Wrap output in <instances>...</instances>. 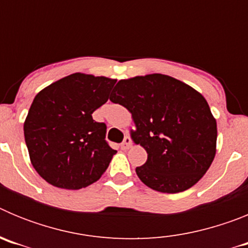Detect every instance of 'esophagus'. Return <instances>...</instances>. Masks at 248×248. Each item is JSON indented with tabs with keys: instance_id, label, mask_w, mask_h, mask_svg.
Segmentation results:
<instances>
[{
	"instance_id": "34e87169",
	"label": "esophagus",
	"mask_w": 248,
	"mask_h": 248,
	"mask_svg": "<svg viewBox=\"0 0 248 248\" xmlns=\"http://www.w3.org/2000/svg\"><path fill=\"white\" fill-rule=\"evenodd\" d=\"M130 146H131V139L129 137H125L124 138V140H123V143L120 144V149L126 150V149H129Z\"/></svg>"
}]
</instances>
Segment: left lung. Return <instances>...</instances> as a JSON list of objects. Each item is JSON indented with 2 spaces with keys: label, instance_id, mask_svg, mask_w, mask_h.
<instances>
[{
  "label": "left lung",
  "instance_id": "obj_1",
  "mask_svg": "<svg viewBox=\"0 0 248 248\" xmlns=\"http://www.w3.org/2000/svg\"><path fill=\"white\" fill-rule=\"evenodd\" d=\"M133 115L131 137L148 153L135 169L150 189L185 191L209 170L216 153L217 128L205 98L190 85L164 74L119 80L110 94Z\"/></svg>",
  "mask_w": 248,
  "mask_h": 248
}]
</instances>
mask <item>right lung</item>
<instances>
[{
  "label": "right lung",
  "mask_w": 248,
  "mask_h": 248,
  "mask_svg": "<svg viewBox=\"0 0 248 248\" xmlns=\"http://www.w3.org/2000/svg\"><path fill=\"white\" fill-rule=\"evenodd\" d=\"M117 80L74 73L39 92L23 131L32 165L50 185L78 190L99 180L117 153L92 114Z\"/></svg>",
  "instance_id": "1"
}]
</instances>
